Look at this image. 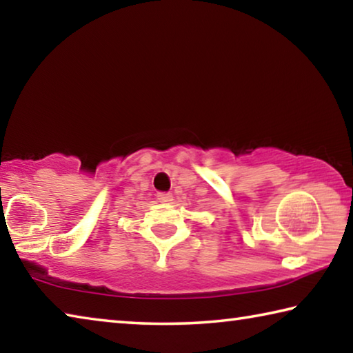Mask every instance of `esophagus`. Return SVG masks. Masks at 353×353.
Masks as SVG:
<instances>
[{
    "instance_id": "1",
    "label": "esophagus",
    "mask_w": 353,
    "mask_h": 353,
    "mask_svg": "<svg viewBox=\"0 0 353 353\" xmlns=\"http://www.w3.org/2000/svg\"><path fill=\"white\" fill-rule=\"evenodd\" d=\"M157 199L160 202H163V204H166V202H171L172 201V194L171 193H159L157 194Z\"/></svg>"
}]
</instances>
